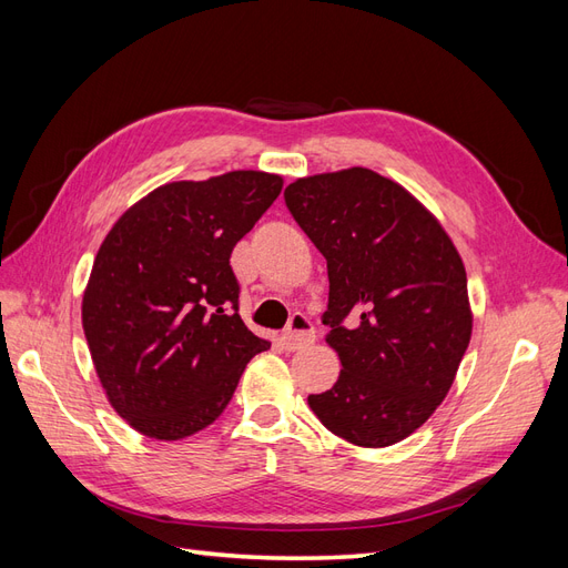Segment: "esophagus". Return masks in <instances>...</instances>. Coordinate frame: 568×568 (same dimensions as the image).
<instances>
[{"label":"esophagus","mask_w":568,"mask_h":568,"mask_svg":"<svg viewBox=\"0 0 568 568\" xmlns=\"http://www.w3.org/2000/svg\"><path fill=\"white\" fill-rule=\"evenodd\" d=\"M315 341V326L311 324L305 315H294L286 326V332L282 334V343L286 351H301L305 346H311Z\"/></svg>","instance_id":"34e87169"}]
</instances>
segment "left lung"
<instances>
[{
    "instance_id": "1",
    "label": "left lung",
    "mask_w": 568,
    "mask_h": 568,
    "mask_svg": "<svg viewBox=\"0 0 568 568\" xmlns=\"http://www.w3.org/2000/svg\"><path fill=\"white\" fill-rule=\"evenodd\" d=\"M284 199L326 257L322 322L341 359L338 382L307 405L338 438L386 448L434 415L467 353L462 257L432 211L369 168L301 178Z\"/></svg>"
}]
</instances>
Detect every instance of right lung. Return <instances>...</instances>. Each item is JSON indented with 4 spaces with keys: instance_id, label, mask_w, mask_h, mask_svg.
<instances>
[{
    "instance_id": "right-lung-1",
    "label": "right lung",
    "mask_w": 568,
    "mask_h": 568,
    "mask_svg": "<svg viewBox=\"0 0 568 568\" xmlns=\"http://www.w3.org/2000/svg\"><path fill=\"white\" fill-rule=\"evenodd\" d=\"M282 186L263 170L168 182L99 246L82 329L111 407L134 432H201L225 412L248 359L270 348L239 317L230 255Z\"/></svg>"
}]
</instances>
